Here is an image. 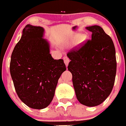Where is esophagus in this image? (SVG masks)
<instances>
[{
	"mask_svg": "<svg viewBox=\"0 0 126 126\" xmlns=\"http://www.w3.org/2000/svg\"><path fill=\"white\" fill-rule=\"evenodd\" d=\"M64 63H65V65L66 66H67L69 64V59L67 57H64Z\"/></svg>",
	"mask_w": 126,
	"mask_h": 126,
	"instance_id": "esophagus-1",
	"label": "esophagus"
}]
</instances>
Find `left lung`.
Instances as JSON below:
<instances>
[{
	"label": "left lung",
	"instance_id": "left-lung-1",
	"mask_svg": "<svg viewBox=\"0 0 126 126\" xmlns=\"http://www.w3.org/2000/svg\"><path fill=\"white\" fill-rule=\"evenodd\" d=\"M86 28L92 40L67 54L71 60L68 70L73 75L77 99L88 107L97 106L110 94L117 70L115 49L110 36L99 26Z\"/></svg>",
	"mask_w": 126,
	"mask_h": 126
}]
</instances>
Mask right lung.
Instances as JSON below:
<instances>
[{"label":"right lung","mask_w":126,"mask_h":126,"mask_svg":"<svg viewBox=\"0 0 126 126\" xmlns=\"http://www.w3.org/2000/svg\"><path fill=\"white\" fill-rule=\"evenodd\" d=\"M44 29L27 24L12 53L10 73L20 100L29 107L42 109L53 99L58 80L66 70L62 59L50 53L49 43L42 38Z\"/></svg>","instance_id":"right-lung-1"}]
</instances>
